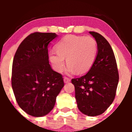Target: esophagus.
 <instances>
[{
    "label": "esophagus",
    "mask_w": 132,
    "mask_h": 132,
    "mask_svg": "<svg viewBox=\"0 0 132 132\" xmlns=\"http://www.w3.org/2000/svg\"><path fill=\"white\" fill-rule=\"evenodd\" d=\"M71 81V79L69 78H67V77H64V83H68Z\"/></svg>",
    "instance_id": "obj_1"
}]
</instances>
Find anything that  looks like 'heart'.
I'll use <instances>...</instances> for the list:
<instances>
[{
    "instance_id": "b5f03b06",
    "label": "heart",
    "mask_w": 132,
    "mask_h": 132,
    "mask_svg": "<svg viewBox=\"0 0 132 132\" xmlns=\"http://www.w3.org/2000/svg\"><path fill=\"white\" fill-rule=\"evenodd\" d=\"M56 50L49 54L50 60L55 70L62 71L66 58L68 74L76 71L82 74L89 71L94 63L97 46L92 37L67 35L57 43Z\"/></svg>"
}]
</instances>
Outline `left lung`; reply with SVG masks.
<instances>
[{
  "instance_id": "obj_1",
  "label": "left lung",
  "mask_w": 132,
  "mask_h": 132,
  "mask_svg": "<svg viewBox=\"0 0 132 132\" xmlns=\"http://www.w3.org/2000/svg\"><path fill=\"white\" fill-rule=\"evenodd\" d=\"M97 45L94 63L86 75L72 79L79 110L86 116L102 114L115 99L119 72L112 47L99 33L89 31Z\"/></svg>"
}]
</instances>
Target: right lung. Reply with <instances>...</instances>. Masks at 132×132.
<instances>
[{
    "label": "right lung",
    "mask_w": 132,
    "mask_h": 132,
    "mask_svg": "<svg viewBox=\"0 0 132 132\" xmlns=\"http://www.w3.org/2000/svg\"><path fill=\"white\" fill-rule=\"evenodd\" d=\"M55 33L35 32L20 43L13 60L12 86L19 107L30 116L43 117L53 109L64 87L61 74L49 64L48 45Z\"/></svg>",
    "instance_id": "add662e5"
}]
</instances>
